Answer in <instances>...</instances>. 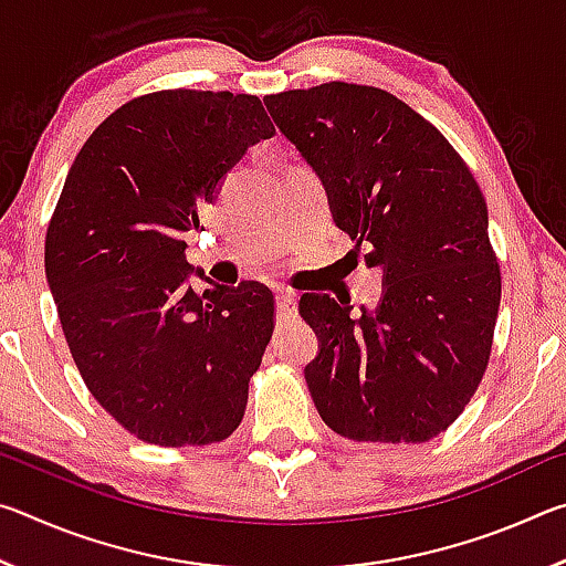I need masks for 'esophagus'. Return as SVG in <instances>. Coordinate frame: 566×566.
<instances>
[{"mask_svg":"<svg viewBox=\"0 0 566 566\" xmlns=\"http://www.w3.org/2000/svg\"><path fill=\"white\" fill-rule=\"evenodd\" d=\"M294 314H296V294L292 290L276 292V317H280V322L292 319Z\"/></svg>","mask_w":566,"mask_h":566,"instance_id":"esophagus-1","label":"esophagus"}]
</instances>
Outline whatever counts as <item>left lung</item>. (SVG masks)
I'll return each instance as SVG.
<instances>
[{
    "label": "left lung",
    "mask_w": 566,
    "mask_h": 566,
    "mask_svg": "<svg viewBox=\"0 0 566 566\" xmlns=\"http://www.w3.org/2000/svg\"><path fill=\"white\" fill-rule=\"evenodd\" d=\"M264 104L322 177L334 222L385 270L375 312L302 294L322 342L304 369L319 417L354 442H429L492 352L502 274L482 189L444 134L385 90L327 82Z\"/></svg>",
    "instance_id": "1"
}]
</instances>
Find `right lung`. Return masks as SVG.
Masks as SVG:
<instances>
[{
	"label": "right lung",
	"instance_id": "right-lung-1",
	"mask_svg": "<svg viewBox=\"0 0 566 566\" xmlns=\"http://www.w3.org/2000/svg\"><path fill=\"white\" fill-rule=\"evenodd\" d=\"M272 134L254 94L161 90L112 112L64 179L46 282L84 385L142 442L214 444L244 417L274 294L209 280L195 292L185 234L202 229L227 171Z\"/></svg>",
	"mask_w": 566,
	"mask_h": 566
}]
</instances>
